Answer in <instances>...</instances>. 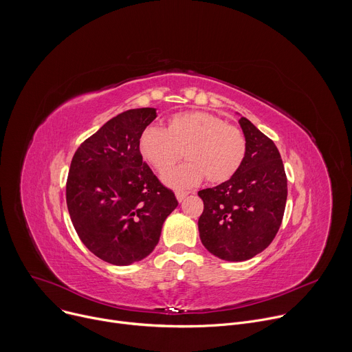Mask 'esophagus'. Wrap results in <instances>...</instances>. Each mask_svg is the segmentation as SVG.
Wrapping results in <instances>:
<instances>
[{
  "label": "esophagus",
  "mask_w": 352,
  "mask_h": 352,
  "mask_svg": "<svg viewBox=\"0 0 352 352\" xmlns=\"http://www.w3.org/2000/svg\"><path fill=\"white\" fill-rule=\"evenodd\" d=\"M175 196H177V199H178V202L181 204V202H184L185 197L188 196V192H185V190H177V192H175Z\"/></svg>",
  "instance_id": "esophagus-1"
}]
</instances>
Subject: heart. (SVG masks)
I'll use <instances>...</instances> for the list:
<instances>
[{
	"instance_id": "b5f03b06",
	"label": "heart",
	"mask_w": 352,
	"mask_h": 352,
	"mask_svg": "<svg viewBox=\"0 0 352 352\" xmlns=\"http://www.w3.org/2000/svg\"><path fill=\"white\" fill-rule=\"evenodd\" d=\"M138 148L142 159L159 173L173 167L185 150L188 162L168 171L164 181L174 188H190L205 177L210 184L232 178L245 159L246 139L239 128L220 117L186 111L173 116L166 129L144 128Z\"/></svg>"
}]
</instances>
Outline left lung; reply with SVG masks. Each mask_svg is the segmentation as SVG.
I'll list each match as a JSON object with an SVG mask.
<instances>
[{"label":"left lung","instance_id":"8db88e82","mask_svg":"<svg viewBox=\"0 0 352 352\" xmlns=\"http://www.w3.org/2000/svg\"><path fill=\"white\" fill-rule=\"evenodd\" d=\"M246 155L228 181L199 190L204 213L197 227L200 241L214 256L242 262L265 250L283 221L287 175L277 146L252 122L241 117Z\"/></svg>","mask_w":352,"mask_h":352}]
</instances>
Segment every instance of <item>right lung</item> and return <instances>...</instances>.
Wrapping results in <instances>:
<instances>
[{
	"instance_id": "obj_1",
	"label": "right lung",
	"mask_w": 352,
	"mask_h": 352,
	"mask_svg": "<svg viewBox=\"0 0 352 352\" xmlns=\"http://www.w3.org/2000/svg\"><path fill=\"white\" fill-rule=\"evenodd\" d=\"M156 117L148 107L118 114L87 138L71 162L67 206L75 231L91 254L116 266L152 254L164 220L178 206L138 148L140 132Z\"/></svg>"
}]
</instances>
